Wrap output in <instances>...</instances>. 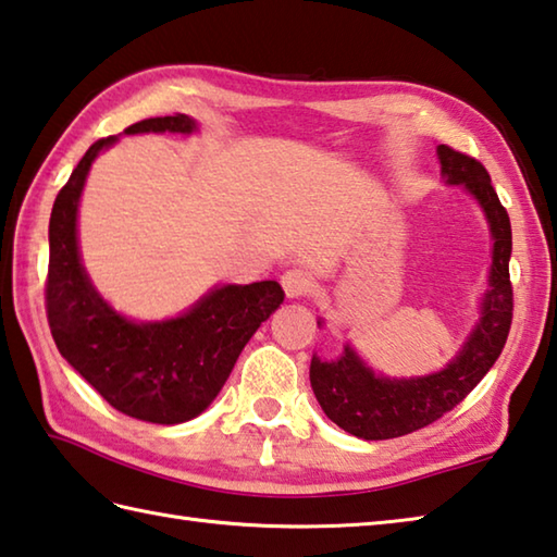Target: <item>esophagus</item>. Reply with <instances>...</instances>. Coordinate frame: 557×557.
I'll use <instances>...</instances> for the list:
<instances>
[{"label":"esophagus","mask_w":557,"mask_h":557,"mask_svg":"<svg viewBox=\"0 0 557 557\" xmlns=\"http://www.w3.org/2000/svg\"><path fill=\"white\" fill-rule=\"evenodd\" d=\"M281 286H283V290H286L288 298H302L310 293L312 278L302 269H288L286 274L281 276Z\"/></svg>","instance_id":"34e87169"}]
</instances>
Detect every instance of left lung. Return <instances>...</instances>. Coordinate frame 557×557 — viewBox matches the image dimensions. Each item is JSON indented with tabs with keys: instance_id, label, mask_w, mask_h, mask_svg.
<instances>
[{
	"instance_id": "1",
	"label": "left lung",
	"mask_w": 557,
	"mask_h": 557,
	"mask_svg": "<svg viewBox=\"0 0 557 557\" xmlns=\"http://www.w3.org/2000/svg\"><path fill=\"white\" fill-rule=\"evenodd\" d=\"M448 186H463L480 203L492 235V267L480 302V320L442 371L414 377H387L363 363L349 344L334 361L312 356L310 385L334 424L366 442L412 434L450 412L495 366L511 327L513 293L509 281L511 223L492 188L490 174L473 157L448 145L436 148ZM324 320H318L322 327Z\"/></svg>"
}]
</instances>
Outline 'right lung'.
Instances as JSON below:
<instances>
[{
    "instance_id": "1",
    "label": "right lung",
    "mask_w": 557,
    "mask_h": 557,
    "mask_svg": "<svg viewBox=\"0 0 557 557\" xmlns=\"http://www.w3.org/2000/svg\"><path fill=\"white\" fill-rule=\"evenodd\" d=\"M196 131L191 115L176 113L133 123L123 133ZM115 140L111 135L94 143L52 203L48 324L62 359L111 407L143 422L182 424L215 400L251 334L283 302V290L276 281L225 283L162 322H135L115 312L82 267L77 243L84 182L91 162Z\"/></svg>"
}]
</instances>
